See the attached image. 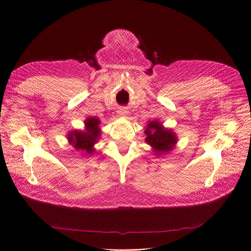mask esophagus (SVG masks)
Masks as SVG:
<instances>
[{
    "label": "esophagus",
    "instance_id": "1",
    "mask_svg": "<svg viewBox=\"0 0 251 251\" xmlns=\"http://www.w3.org/2000/svg\"><path fill=\"white\" fill-rule=\"evenodd\" d=\"M119 115H120V116H122V117H124V118H126V117H127V115H128V112H127L126 110H124V108H123V110H120V111H119Z\"/></svg>",
    "mask_w": 251,
    "mask_h": 251
}]
</instances>
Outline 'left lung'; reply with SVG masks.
I'll list each match as a JSON object with an SVG mask.
<instances>
[{
  "label": "left lung",
  "mask_w": 251,
  "mask_h": 251,
  "mask_svg": "<svg viewBox=\"0 0 251 251\" xmlns=\"http://www.w3.org/2000/svg\"><path fill=\"white\" fill-rule=\"evenodd\" d=\"M146 143L152 149L155 156L161 157L171 151L177 144V136L172 129H167L157 120L150 121L145 130Z\"/></svg>",
  "instance_id": "left-lung-1"
}]
</instances>
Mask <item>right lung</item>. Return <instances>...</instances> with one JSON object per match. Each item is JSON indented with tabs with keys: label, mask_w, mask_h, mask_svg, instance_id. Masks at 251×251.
<instances>
[{
	"label": "right lung",
	"mask_w": 251,
	"mask_h": 251,
	"mask_svg": "<svg viewBox=\"0 0 251 251\" xmlns=\"http://www.w3.org/2000/svg\"><path fill=\"white\" fill-rule=\"evenodd\" d=\"M84 124V130H72L67 136L75 151L86 157L87 155H92L96 151L94 146L100 138L101 129L100 127V120L96 117H88Z\"/></svg>",
	"instance_id": "right-lung-1"
}]
</instances>
